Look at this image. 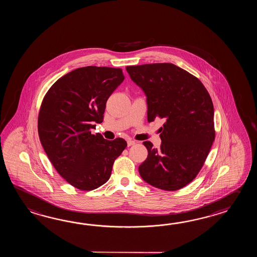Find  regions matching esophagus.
<instances>
[{
	"label": "esophagus",
	"mask_w": 257,
	"mask_h": 257,
	"mask_svg": "<svg viewBox=\"0 0 257 257\" xmlns=\"http://www.w3.org/2000/svg\"><path fill=\"white\" fill-rule=\"evenodd\" d=\"M126 143H127V147H131L132 145H135V144H136V142H134V141H131V140L127 141Z\"/></svg>",
	"instance_id": "esophagus-1"
}]
</instances>
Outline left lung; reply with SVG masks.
<instances>
[{
  "label": "left lung",
  "mask_w": 257,
  "mask_h": 257,
  "mask_svg": "<svg viewBox=\"0 0 257 257\" xmlns=\"http://www.w3.org/2000/svg\"><path fill=\"white\" fill-rule=\"evenodd\" d=\"M131 80L147 96L148 122L164 119L160 149L143 144L148 157L140 167L151 186L175 191L196 178L215 140L211 97L199 79L172 63L126 66Z\"/></svg>",
  "instance_id": "obj_1"
}]
</instances>
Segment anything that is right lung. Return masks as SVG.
Here are the masks:
<instances>
[{"label": "right lung", "instance_id": "add662e5", "mask_svg": "<svg viewBox=\"0 0 257 257\" xmlns=\"http://www.w3.org/2000/svg\"><path fill=\"white\" fill-rule=\"evenodd\" d=\"M125 77L119 68L87 66L67 73L45 94L39 109L40 142L56 171L70 185L90 191L110 178L126 149L121 138L92 134L102 123L106 101Z\"/></svg>", "mask_w": 257, "mask_h": 257}]
</instances>
